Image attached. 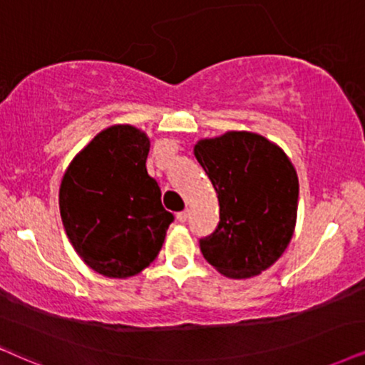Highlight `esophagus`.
Wrapping results in <instances>:
<instances>
[{
  "mask_svg": "<svg viewBox=\"0 0 365 365\" xmlns=\"http://www.w3.org/2000/svg\"><path fill=\"white\" fill-rule=\"evenodd\" d=\"M187 219H188V212L187 210L185 212H178V214H177V220L180 224H185Z\"/></svg>",
  "mask_w": 365,
  "mask_h": 365,
  "instance_id": "1",
  "label": "esophagus"
}]
</instances>
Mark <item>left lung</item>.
Returning <instances> with one entry per match:
<instances>
[{
	"label": "left lung",
	"instance_id": "1",
	"mask_svg": "<svg viewBox=\"0 0 365 365\" xmlns=\"http://www.w3.org/2000/svg\"><path fill=\"white\" fill-rule=\"evenodd\" d=\"M193 155L217 192L220 220L200 239L207 261L230 279L261 274L283 256L298 212V175L273 141L251 131L202 138Z\"/></svg>",
	"mask_w": 365,
	"mask_h": 365
}]
</instances>
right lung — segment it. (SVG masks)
<instances>
[{
    "mask_svg": "<svg viewBox=\"0 0 365 365\" xmlns=\"http://www.w3.org/2000/svg\"><path fill=\"white\" fill-rule=\"evenodd\" d=\"M150 143L131 124L106 128L73 156L60 182L68 241L91 269L108 278L126 279L146 269L173 222L146 170Z\"/></svg>",
    "mask_w": 365,
    "mask_h": 365,
    "instance_id": "1",
    "label": "right lung"
}]
</instances>
